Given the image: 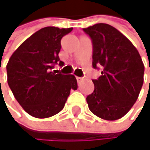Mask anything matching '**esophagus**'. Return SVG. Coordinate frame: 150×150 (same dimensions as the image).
<instances>
[{
	"mask_svg": "<svg viewBox=\"0 0 150 150\" xmlns=\"http://www.w3.org/2000/svg\"><path fill=\"white\" fill-rule=\"evenodd\" d=\"M83 78H82V77H78V76H76V81H77V83L82 82V81H83Z\"/></svg>",
	"mask_w": 150,
	"mask_h": 150,
	"instance_id": "esophagus-1",
	"label": "esophagus"
}]
</instances>
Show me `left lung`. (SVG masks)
Instances as JSON below:
<instances>
[{
    "label": "left lung",
    "mask_w": 150,
    "mask_h": 150,
    "mask_svg": "<svg viewBox=\"0 0 150 150\" xmlns=\"http://www.w3.org/2000/svg\"><path fill=\"white\" fill-rule=\"evenodd\" d=\"M83 31L92 40V66L102 69L101 76L92 80L93 92L86 98L89 109L104 120L120 119L132 108L142 90V57L131 41L110 25L100 23Z\"/></svg>",
    "instance_id": "left-lung-1"
}]
</instances>
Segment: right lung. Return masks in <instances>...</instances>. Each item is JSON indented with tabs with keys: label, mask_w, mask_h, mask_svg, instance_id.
<instances>
[{
	"label": "right lung",
	"mask_w": 150,
	"mask_h": 150,
	"mask_svg": "<svg viewBox=\"0 0 150 150\" xmlns=\"http://www.w3.org/2000/svg\"><path fill=\"white\" fill-rule=\"evenodd\" d=\"M72 30L42 28L27 38L8 59V84L23 109L36 118H48L59 113L70 91L77 89L74 76L51 71L55 64L64 65L59 58L60 41Z\"/></svg>",
	"instance_id": "obj_1"
}]
</instances>
